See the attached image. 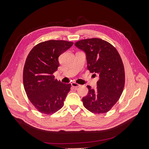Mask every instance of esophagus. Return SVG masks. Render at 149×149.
Instances as JSON below:
<instances>
[{
    "instance_id": "34e87169",
    "label": "esophagus",
    "mask_w": 149,
    "mask_h": 149,
    "mask_svg": "<svg viewBox=\"0 0 149 149\" xmlns=\"http://www.w3.org/2000/svg\"><path fill=\"white\" fill-rule=\"evenodd\" d=\"M71 85H72V86L74 88H75V89H77V88L80 87V86H81L80 84H77V83H75V82L72 83H71Z\"/></svg>"
}]
</instances>
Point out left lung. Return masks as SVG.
<instances>
[{"label": "left lung", "instance_id": "left-lung-1", "mask_svg": "<svg viewBox=\"0 0 149 149\" xmlns=\"http://www.w3.org/2000/svg\"><path fill=\"white\" fill-rule=\"evenodd\" d=\"M75 45L86 52L89 71L97 74L100 78L96 89L87 86L89 92L83 98V104L92 113H106L116 104L124 89L125 72L122 59L112 45L101 38L83 39Z\"/></svg>", "mask_w": 149, "mask_h": 149}]
</instances>
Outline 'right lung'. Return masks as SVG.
Returning a JSON list of instances; mask_svg holds the SVG:
<instances>
[{
	"instance_id": "add662e5",
	"label": "right lung",
	"mask_w": 149,
	"mask_h": 149,
	"mask_svg": "<svg viewBox=\"0 0 149 149\" xmlns=\"http://www.w3.org/2000/svg\"><path fill=\"white\" fill-rule=\"evenodd\" d=\"M73 42L50 40L36 45L31 50L23 68V81L31 103L38 111L49 115L63 106L71 87L55 79L60 65L58 57Z\"/></svg>"
}]
</instances>
